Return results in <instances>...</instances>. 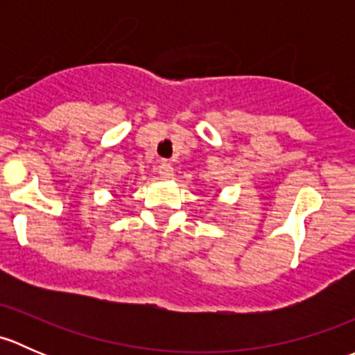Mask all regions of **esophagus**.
Listing matches in <instances>:
<instances>
[{
  "label": "esophagus",
  "instance_id": "34e87169",
  "mask_svg": "<svg viewBox=\"0 0 355 355\" xmlns=\"http://www.w3.org/2000/svg\"><path fill=\"white\" fill-rule=\"evenodd\" d=\"M157 171H159L161 178H164V180H170V178H173V166H171L168 161H161L159 166H157Z\"/></svg>",
  "mask_w": 355,
  "mask_h": 355
}]
</instances>
